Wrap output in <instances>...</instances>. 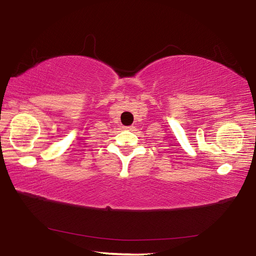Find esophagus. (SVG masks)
<instances>
[{
	"label": "esophagus",
	"instance_id": "34e87169",
	"mask_svg": "<svg viewBox=\"0 0 256 256\" xmlns=\"http://www.w3.org/2000/svg\"><path fill=\"white\" fill-rule=\"evenodd\" d=\"M125 130H128V131H132V130L134 128L133 125H130V126H124Z\"/></svg>",
	"mask_w": 256,
	"mask_h": 256
}]
</instances>
